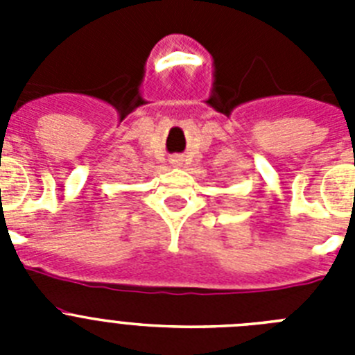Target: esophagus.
Masks as SVG:
<instances>
[{"instance_id":"esophagus-1","label":"esophagus","mask_w":355,"mask_h":355,"mask_svg":"<svg viewBox=\"0 0 355 355\" xmlns=\"http://www.w3.org/2000/svg\"><path fill=\"white\" fill-rule=\"evenodd\" d=\"M181 162H183V159H181L180 156H174V158H171V163L172 165H175V167H180Z\"/></svg>"}]
</instances>
